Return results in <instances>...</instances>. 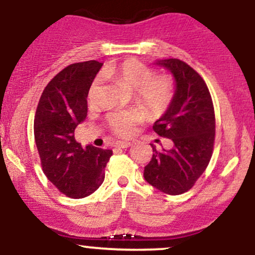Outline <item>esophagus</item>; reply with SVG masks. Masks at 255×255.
Instances as JSON below:
<instances>
[{"instance_id": "34e87169", "label": "esophagus", "mask_w": 255, "mask_h": 255, "mask_svg": "<svg viewBox=\"0 0 255 255\" xmlns=\"http://www.w3.org/2000/svg\"><path fill=\"white\" fill-rule=\"evenodd\" d=\"M130 145H132V142L130 141H119L116 144L117 147H122V149H126V147H129Z\"/></svg>"}]
</instances>
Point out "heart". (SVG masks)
Returning a JSON list of instances; mask_svg holds the SVG:
<instances>
[{"mask_svg": "<svg viewBox=\"0 0 255 255\" xmlns=\"http://www.w3.org/2000/svg\"><path fill=\"white\" fill-rule=\"evenodd\" d=\"M105 77H117L133 87L135 98L152 115L163 114L172 104L175 96L174 81L166 75H153L149 66L138 60H127L117 66H110L103 72ZM102 92V80L96 78L88 91V104H96ZM146 119L140 109L115 111L108 122L114 134L121 138H130L136 126Z\"/></svg>", "mask_w": 255, "mask_h": 255, "instance_id": "heart-1", "label": "heart"}]
</instances>
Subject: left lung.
Segmentation results:
<instances>
[{
  "instance_id": "8db88e82",
  "label": "left lung",
  "mask_w": 255,
  "mask_h": 255,
  "mask_svg": "<svg viewBox=\"0 0 255 255\" xmlns=\"http://www.w3.org/2000/svg\"><path fill=\"white\" fill-rule=\"evenodd\" d=\"M175 78V96L166 114L152 128L162 138L173 141L170 150L152 146L144 178L159 191L181 195L189 191L205 172L213 153L215 115L213 100L205 80L185 61H157Z\"/></svg>"
}]
</instances>
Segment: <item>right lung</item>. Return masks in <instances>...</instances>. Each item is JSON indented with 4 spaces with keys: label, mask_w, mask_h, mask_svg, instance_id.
I'll use <instances>...</instances> for the list:
<instances>
[{
    "label": "right lung",
    "mask_w": 255,
    "mask_h": 255,
    "mask_svg": "<svg viewBox=\"0 0 255 255\" xmlns=\"http://www.w3.org/2000/svg\"><path fill=\"white\" fill-rule=\"evenodd\" d=\"M103 64L97 60L66 66L42 92L33 120V134L42 170L61 194L83 198L103 184L113 150L75 140V128L87 116V97Z\"/></svg>",
    "instance_id": "1"
}]
</instances>
